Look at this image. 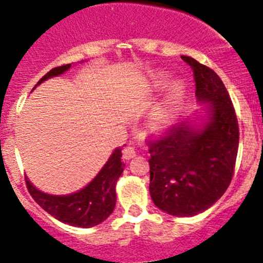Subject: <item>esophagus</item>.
Returning <instances> with one entry per match:
<instances>
[{"instance_id": "obj_1", "label": "esophagus", "mask_w": 263, "mask_h": 263, "mask_svg": "<svg viewBox=\"0 0 263 263\" xmlns=\"http://www.w3.org/2000/svg\"><path fill=\"white\" fill-rule=\"evenodd\" d=\"M122 154H124L125 159H132V158L136 157V150H134L133 146H126V147L124 148Z\"/></svg>"}]
</instances>
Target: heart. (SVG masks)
Wrapping results in <instances>:
<instances>
[{
	"label": "heart",
	"mask_w": 263,
	"mask_h": 263,
	"mask_svg": "<svg viewBox=\"0 0 263 263\" xmlns=\"http://www.w3.org/2000/svg\"><path fill=\"white\" fill-rule=\"evenodd\" d=\"M166 83H167V75H164V73H159V75L155 78L154 85L155 87H163ZM180 93H182V85L178 84L175 88H174V95H175V96H179Z\"/></svg>",
	"instance_id": "heart-1"
}]
</instances>
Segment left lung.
Here are the masks:
<instances>
[{
	"label": "left lung",
	"mask_w": 263,
	"mask_h": 263,
	"mask_svg": "<svg viewBox=\"0 0 263 263\" xmlns=\"http://www.w3.org/2000/svg\"><path fill=\"white\" fill-rule=\"evenodd\" d=\"M195 93L208 103L211 117L203 129L188 122L147 139L150 195L168 215L190 217L208 210L224 195L234 174L238 152V121L224 83L210 67L190 57Z\"/></svg>",
	"instance_id": "obj_1"
}]
</instances>
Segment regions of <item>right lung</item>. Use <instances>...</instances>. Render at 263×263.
<instances>
[{"label": "right lung", "mask_w": 263, "mask_h": 263, "mask_svg": "<svg viewBox=\"0 0 263 263\" xmlns=\"http://www.w3.org/2000/svg\"><path fill=\"white\" fill-rule=\"evenodd\" d=\"M71 67V64H63L48 71L38 84L52 76L62 75ZM121 147L116 148L103 170L85 188L76 194L67 196H52L38 191L26 178V187L32 199L39 205L58 218L72 227L90 228L103 222L110 216L116 205V183L124 171V163L121 162Z\"/></svg>", "instance_id": "1"}]
</instances>
